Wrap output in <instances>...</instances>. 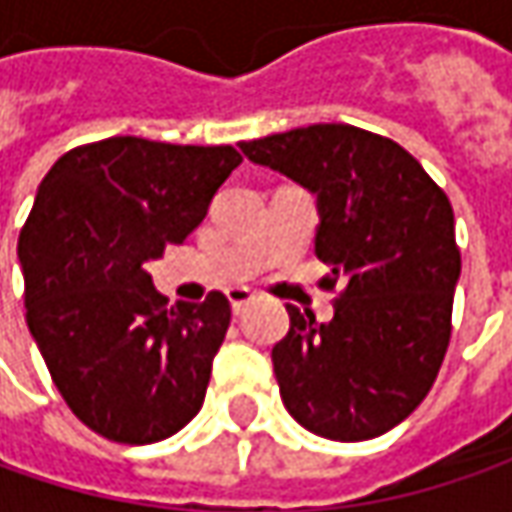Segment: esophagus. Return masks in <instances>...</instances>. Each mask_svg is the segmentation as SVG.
Returning a JSON list of instances; mask_svg holds the SVG:
<instances>
[{
  "label": "esophagus",
  "instance_id": "obj_1",
  "mask_svg": "<svg viewBox=\"0 0 512 512\" xmlns=\"http://www.w3.org/2000/svg\"><path fill=\"white\" fill-rule=\"evenodd\" d=\"M227 299H230V307L239 313V310L253 299V290H247V287H230V290H227Z\"/></svg>",
  "mask_w": 512,
  "mask_h": 512
}]
</instances>
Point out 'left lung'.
I'll list each match as a JSON object with an SVG mask.
<instances>
[{
	"instance_id": "8db88e82",
	"label": "left lung",
	"mask_w": 512,
	"mask_h": 512,
	"mask_svg": "<svg viewBox=\"0 0 512 512\" xmlns=\"http://www.w3.org/2000/svg\"><path fill=\"white\" fill-rule=\"evenodd\" d=\"M316 196V256L342 282L336 313L287 305L273 347L287 413L316 436L364 442L404 422L436 382L462 273L453 207L393 139L310 125L239 145Z\"/></svg>"
}]
</instances>
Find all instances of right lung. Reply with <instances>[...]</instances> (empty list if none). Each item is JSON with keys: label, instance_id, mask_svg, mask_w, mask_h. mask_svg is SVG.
<instances>
[{"label": "right lung", "instance_id": "obj_1", "mask_svg": "<svg viewBox=\"0 0 512 512\" xmlns=\"http://www.w3.org/2000/svg\"><path fill=\"white\" fill-rule=\"evenodd\" d=\"M242 156L113 136L65 153L19 233L28 327L68 407L110 442L153 444L205 402L230 302L168 307L148 262L182 245Z\"/></svg>", "mask_w": 512, "mask_h": 512}]
</instances>
